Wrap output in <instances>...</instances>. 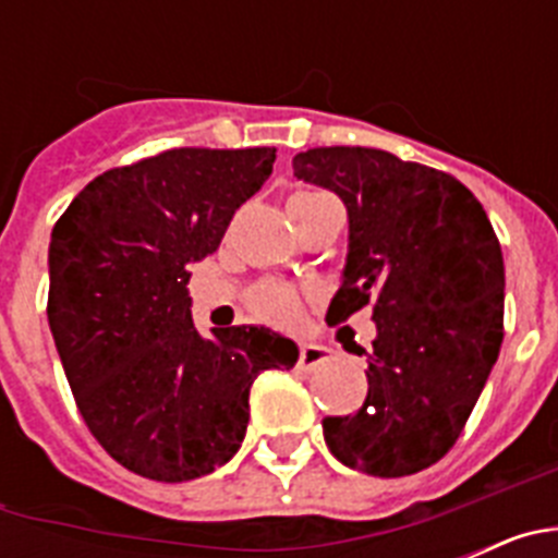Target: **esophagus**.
<instances>
[{
	"label": "esophagus",
	"instance_id": "1",
	"mask_svg": "<svg viewBox=\"0 0 558 558\" xmlns=\"http://www.w3.org/2000/svg\"><path fill=\"white\" fill-rule=\"evenodd\" d=\"M329 360H332V352L327 347H318V343H302V349H299V368H304V372H313Z\"/></svg>",
	"mask_w": 558,
	"mask_h": 558
}]
</instances>
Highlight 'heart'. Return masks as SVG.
I'll list each match as a JSON object with an SVG mask.
<instances>
[{
	"mask_svg": "<svg viewBox=\"0 0 558 558\" xmlns=\"http://www.w3.org/2000/svg\"><path fill=\"white\" fill-rule=\"evenodd\" d=\"M248 307L259 322L293 327L302 318V295L288 282H263L251 290Z\"/></svg>",
	"mask_w": 558,
	"mask_h": 558,
	"instance_id": "1",
	"label": "heart"
}]
</instances>
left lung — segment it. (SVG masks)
I'll return each instance as SVG.
<instances>
[{
	"mask_svg": "<svg viewBox=\"0 0 558 558\" xmlns=\"http://www.w3.org/2000/svg\"><path fill=\"white\" fill-rule=\"evenodd\" d=\"M295 179L332 190L349 215L343 282L327 324L372 304L377 338L357 413L324 418L349 470L402 477L461 436L502 343V251L481 201L433 167L374 147H313Z\"/></svg>",
	"mask_w": 558,
	"mask_h": 558,
	"instance_id": "1",
	"label": "left lung"
}]
</instances>
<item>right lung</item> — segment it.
<instances>
[{
  "label": "right lung",
  "instance_id": "obj_1",
  "mask_svg": "<svg viewBox=\"0 0 558 558\" xmlns=\"http://www.w3.org/2000/svg\"><path fill=\"white\" fill-rule=\"evenodd\" d=\"M276 147H175L88 181L49 240L47 318L77 411L125 470L181 483L245 438L248 393L299 349L265 327L192 324L190 265L218 251Z\"/></svg>",
  "mask_w": 558,
  "mask_h": 558
}]
</instances>
